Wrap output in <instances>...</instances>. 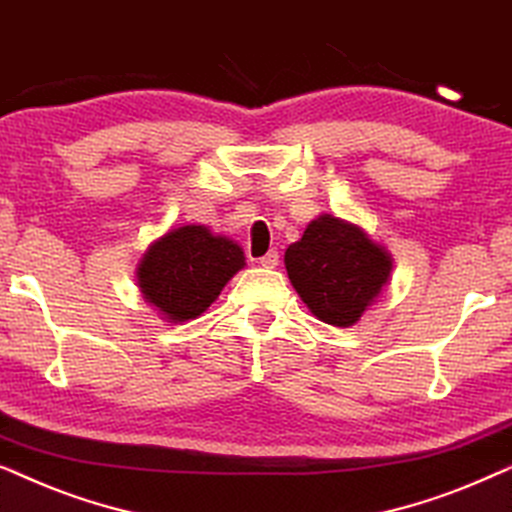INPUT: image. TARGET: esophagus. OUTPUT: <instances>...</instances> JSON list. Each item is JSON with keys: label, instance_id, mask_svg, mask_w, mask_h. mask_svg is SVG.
I'll list each match as a JSON object with an SVG mask.
<instances>
[{"label": "esophagus", "instance_id": "1", "mask_svg": "<svg viewBox=\"0 0 512 512\" xmlns=\"http://www.w3.org/2000/svg\"><path fill=\"white\" fill-rule=\"evenodd\" d=\"M277 263H279V254L275 249L258 258V265H263V268H277Z\"/></svg>", "mask_w": 512, "mask_h": 512}]
</instances>
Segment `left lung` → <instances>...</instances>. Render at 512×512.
I'll return each instance as SVG.
<instances>
[{
    "label": "left lung",
    "instance_id": "obj_1",
    "mask_svg": "<svg viewBox=\"0 0 512 512\" xmlns=\"http://www.w3.org/2000/svg\"><path fill=\"white\" fill-rule=\"evenodd\" d=\"M293 289L324 324L349 328L389 284L394 258L352 221L321 214L284 254Z\"/></svg>",
    "mask_w": 512,
    "mask_h": 512
}]
</instances>
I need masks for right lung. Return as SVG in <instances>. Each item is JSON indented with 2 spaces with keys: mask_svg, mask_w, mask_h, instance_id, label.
Instances as JSON below:
<instances>
[{
  "mask_svg": "<svg viewBox=\"0 0 512 512\" xmlns=\"http://www.w3.org/2000/svg\"><path fill=\"white\" fill-rule=\"evenodd\" d=\"M244 265L235 240L202 223H188L149 244L137 265V286L160 317L181 324L200 317Z\"/></svg>",
  "mask_w": 512,
  "mask_h": 512,
  "instance_id": "1",
  "label": "right lung"
}]
</instances>
